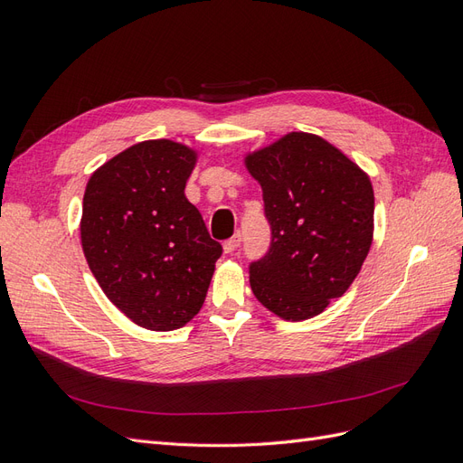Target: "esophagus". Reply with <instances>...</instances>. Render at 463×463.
Masks as SVG:
<instances>
[{
	"label": "esophagus",
	"instance_id": "obj_1",
	"mask_svg": "<svg viewBox=\"0 0 463 463\" xmlns=\"http://www.w3.org/2000/svg\"><path fill=\"white\" fill-rule=\"evenodd\" d=\"M240 245H241V233H235L226 243H223V250H226V253H233Z\"/></svg>",
	"mask_w": 463,
	"mask_h": 463
}]
</instances>
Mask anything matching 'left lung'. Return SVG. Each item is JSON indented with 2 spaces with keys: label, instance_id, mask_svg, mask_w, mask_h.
<instances>
[{
  "label": "left lung",
  "instance_id": "obj_1",
  "mask_svg": "<svg viewBox=\"0 0 463 463\" xmlns=\"http://www.w3.org/2000/svg\"><path fill=\"white\" fill-rule=\"evenodd\" d=\"M262 187L270 247L249 264L255 298L286 320H305L342 298L373 243L369 175L325 138L289 133L249 154Z\"/></svg>",
  "mask_w": 463,
  "mask_h": 463
}]
</instances>
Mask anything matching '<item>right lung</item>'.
<instances>
[{"label":"right lung","instance_id":"obj_1","mask_svg":"<svg viewBox=\"0 0 463 463\" xmlns=\"http://www.w3.org/2000/svg\"><path fill=\"white\" fill-rule=\"evenodd\" d=\"M197 152L167 138L119 152L90 175L80 243L106 298L135 325L167 332L201 311L222 245L185 184Z\"/></svg>","mask_w":463,"mask_h":463}]
</instances>
